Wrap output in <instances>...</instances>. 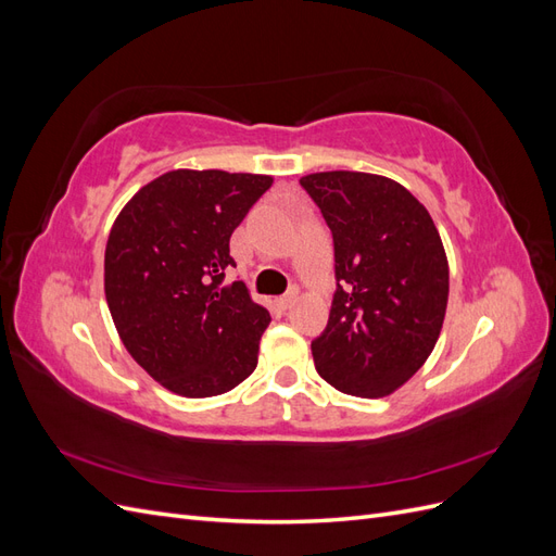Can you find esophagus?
<instances>
[{
    "label": "esophagus",
    "instance_id": "34e87169",
    "mask_svg": "<svg viewBox=\"0 0 556 556\" xmlns=\"http://www.w3.org/2000/svg\"><path fill=\"white\" fill-rule=\"evenodd\" d=\"M296 299H299V288H292L288 294H282L280 299H276V304H278L282 311H288V308H292V306L296 304Z\"/></svg>",
    "mask_w": 556,
    "mask_h": 556
}]
</instances>
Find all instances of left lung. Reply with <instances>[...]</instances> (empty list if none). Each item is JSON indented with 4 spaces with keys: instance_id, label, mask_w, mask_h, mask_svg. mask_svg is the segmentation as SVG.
<instances>
[{
    "instance_id": "8db88e82",
    "label": "left lung",
    "mask_w": 556,
    "mask_h": 556,
    "mask_svg": "<svg viewBox=\"0 0 556 556\" xmlns=\"http://www.w3.org/2000/svg\"><path fill=\"white\" fill-rule=\"evenodd\" d=\"M299 182L333 237L331 313L311 343L317 374L343 394H392L427 362L443 329L450 268L441 233L392 178L323 172Z\"/></svg>"
}]
</instances>
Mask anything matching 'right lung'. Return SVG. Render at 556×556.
<instances>
[{
    "label": "right lung",
    "mask_w": 556,
    "mask_h": 556,
    "mask_svg": "<svg viewBox=\"0 0 556 556\" xmlns=\"http://www.w3.org/2000/svg\"><path fill=\"white\" fill-rule=\"evenodd\" d=\"M271 176L176 169L134 194L115 217L104 292L117 333L166 390L204 399L233 390L257 366L271 323L241 280L229 239Z\"/></svg>",
    "instance_id": "obj_1"
}]
</instances>
